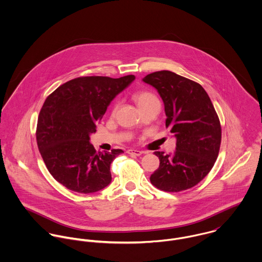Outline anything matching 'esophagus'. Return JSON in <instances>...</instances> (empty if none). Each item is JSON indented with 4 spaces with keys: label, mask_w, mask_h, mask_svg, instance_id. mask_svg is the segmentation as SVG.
Returning <instances> with one entry per match:
<instances>
[{
    "label": "esophagus",
    "mask_w": 262,
    "mask_h": 262,
    "mask_svg": "<svg viewBox=\"0 0 262 262\" xmlns=\"http://www.w3.org/2000/svg\"><path fill=\"white\" fill-rule=\"evenodd\" d=\"M127 153H128L129 155H132V156H140L143 152L140 151V150L129 149L127 150Z\"/></svg>",
    "instance_id": "1"
}]
</instances>
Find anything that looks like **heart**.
<instances>
[{"label":"heart","mask_w":262,"mask_h":262,"mask_svg":"<svg viewBox=\"0 0 262 262\" xmlns=\"http://www.w3.org/2000/svg\"><path fill=\"white\" fill-rule=\"evenodd\" d=\"M134 101L136 102L139 109H142L144 106H146L152 100L156 99V97L149 92H137L133 96ZM116 109V105L114 106V110Z\"/></svg>","instance_id":"b5f03b06"}]
</instances>
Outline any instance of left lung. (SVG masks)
Masks as SVG:
<instances>
[{
    "label": "left lung",
    "mask_w": 262,
    "mask_h": 262,
    "mask_svg": "<svg viewBox=\"0 0 262 262\" xmlns=\"http://www.w3.org/2000/svg\"><path fill=\"white\" fill-rule=\"evenodd\" d=\"M143 81L160 95L165 126L177 138L173 153L154 152L160 163L150 182L169 192L194 187L210 172L219 154L222 130L215 108L200 83L172 72H155Z\"/></svg>",
    "instance_id": "left-lung-1"
}]
</instances>
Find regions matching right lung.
I'll return each mask as SVG.
<instances>
[{"instance_id":"obj_1","label":"right lung","mask_w":262,"mask_h":262,"mask_svg":"<svg viewBox=\"0 0 262 262\" xmlns=\"http://www.w3.org/2000/svg\"><path fill=\"white\" fill-rule=\"evenodd\" d=\"M134 79L133 75L80 76L46 98L38 116V149L50 174L63 187L91 193L110 185L111 163L123 150L97 152L90 134L113 99Z\"/></svg>"}]
</instances>
